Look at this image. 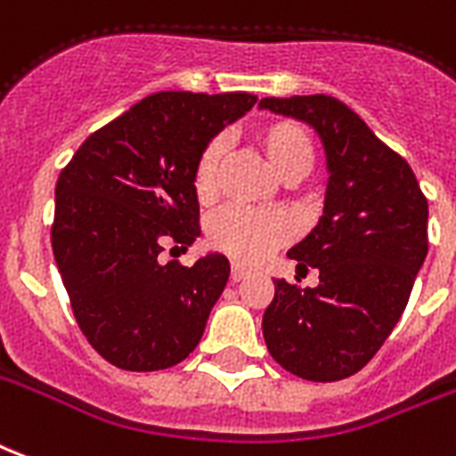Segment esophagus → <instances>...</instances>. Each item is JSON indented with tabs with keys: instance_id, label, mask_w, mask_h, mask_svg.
<instances>
[{
	"instance_id": "obj_1",
	"label": "esophagus",
	"mask_w": 456,
	"mask_h": 456,
	"mask_svg": "<svg viewBox=\"0 0 456 456\" xmlns=\"http://www.w3.org/2000/svg\"><path fill=\"white\" fill-rule=\"evenodd\" d=\"M246 278H248V271H246L244 265L234 263V265H232V280H234V282H241V280Z\"/></svg>"
}]
</instances>
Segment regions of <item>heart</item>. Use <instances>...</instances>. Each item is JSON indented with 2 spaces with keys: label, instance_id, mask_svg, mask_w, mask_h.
I'll list each match as a JSON object with an SVG mask.
<instances>
[{
  "label": "heart",
  "instance_id": "heart-1",
  "mask_svg": "<svg viewBox=\"0 0 456 456\" xmlns=\"http://www.w3.org/2000/svg\"><path fill=\"white\" fill-rule=\"evenodd\" d=\"M256 140L278 174H285L297 164L309 167L312 161V142L297 123L271 120L258 127ZM222 150H224L222 140H212L195 161L193 188L200 200H212L217 193ZM208 237L217 251L232 256L239 263L254 265L289 237V224L288 219L280 215L246 210V208H227L212 217Z\"/></svg>",
  "mask_w": 456,
  "mask_h": 456
}]
</instances>
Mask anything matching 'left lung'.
I'll return each instance as SVG.
<instances>
[{
    "mask_svg": "<svg viewBox=\"0 0 456 456\" xmlns=\"http://www.w3.org/2000/svg\"><path fill=\"white\" fill-rule=\"evenodd\" d=\"M258 108L314 127L329 171L322 217L288 251L297 268L319 271V285L273 280L263 338L288 372L338 382L372 360L406 309L428 256V200L406 159L338 99H263Z\"/></svg>",
    "mask_w": 456,
    "mask_h": 456,
    "instance_id": "obj_1",
    "label": "left lung"
}]
</instances>
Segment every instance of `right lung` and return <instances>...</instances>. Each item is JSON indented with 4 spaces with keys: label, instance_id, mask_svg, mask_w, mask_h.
Returning a JSON list of instances; mask_svg holds the SVG:
<instances>
[{
    "label": "right lung",
    "instance_id": "1",
    "mask_svg": "<svg viewBox=\"0 0 456 456\" xmlns=\"http://www.w3.org/2000/svg\"><path fill=\"white\" fill-rule=\"evenodd\" d=\"M254 103L251 94H151L62 168L53 254L79 329L110 365L167 370L200 343L229 280L227 256L188 268L159 254L200 237L195 161Z\"/></svg>",
    "mask_w": 456,
    "mask_h": 456
}]
</instances>
